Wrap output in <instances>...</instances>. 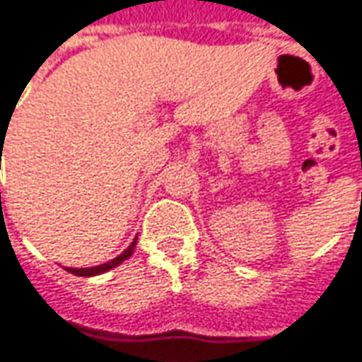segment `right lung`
Listing matches in <instances>:
<instances>
[{"label": "right lung", "instance_id": "right-lung-1", "mask_svg": "<svg viewBox=\"0 0 362 362\" xmlns=\"http://www.w3.org/2000/svg\"><path fill=\"white\" fill-rule=\"evenodd\" d=\"M134 246H136V238H134V243L130 244L122 255H118V257H116V259H112V261L103 262V264H98V267H87V269H73V267H66V271H69V273H73V275H77V277H93V275H101V273H105V271H110V269H114V267L122 264L126 259H130V257H132V252H134Z\"/></svg>", "mask_w": 362, "mask_h": 362}]
</instances>
